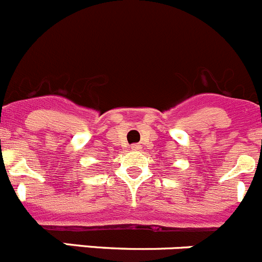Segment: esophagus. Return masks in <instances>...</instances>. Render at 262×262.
Wrapping results in <instances>:
<instances>
[{
    "instance_id": "obj_1",
    "label": "esophagus",
    "mask_w": 262,
    "mask_h": 262,
    "mask_svg": "<svg viewBox=\"0 0 262 262\" xmlns=\"http://www.w3.org/2000/svg\"><path fill=\"white\" fill-rule=\"evenodd\" d=\"M140 148H141V145H138V143L132 145V150H140Z\"/></svg>"
}]
</instances>
